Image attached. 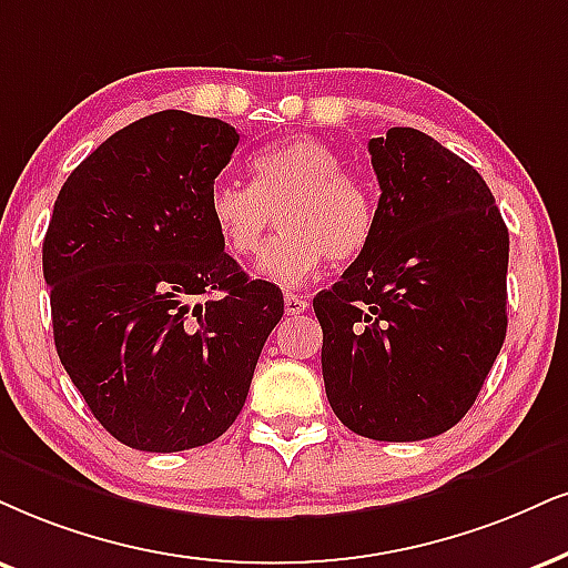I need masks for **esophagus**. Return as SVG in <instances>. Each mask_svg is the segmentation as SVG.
<instances>
[{
  "label": "esophagus",
  "instance_id": "34e87169",
  "mask_svg": "<svg viewBox=\"0 0 568 568\" xmlns=\"http://www.w3.org/2000/svg\"><path fill=\"white\" fill-rule=\"evenodd\" d=\"M307 307H311V303H307L305 297L292 295V292H286V295H284V311H286V316H300V313H305Z\"/></svg>",
  "mask_w": 568,
  "mask_h": 568
}]
</instances>
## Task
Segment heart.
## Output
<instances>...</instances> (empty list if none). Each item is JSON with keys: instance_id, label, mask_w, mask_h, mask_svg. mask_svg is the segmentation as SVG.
<instances>
[{"instance_id": "1", "label": "heart", "mask_w": 568, "mask_h": 568, "mask_svg": "<svg viewBox=\"0 0 568 568\" xmlns=\"http://www.w3.org/2000/svg\"><path fill=\"white\" fill-rule=\"evenodd\" d=\"M252 186L215 181L207 219L223 247L236 257L261 250L273 226L282 234L263 250L257 273L273 284L307 282L326 257L353 261L374 229V202L358 179L342 171V158L316 136H292L250 160Z\"/></svg>"}]
</instances>
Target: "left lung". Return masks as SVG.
Returning a JSON list of instances; mask_svg holds the SVG:
<instances>
[{"mask_svg": "<svg viewBox=\"0 0 568 568\" xmlns=\"http://www.w3.org/2000/svg\"><path fill=\"white\" fill-rule=\"evenodd\" d=\"M379 181L358 261L313 300L326 397L349 432L437 437L477 400L506 339L508 229L485 179L437 139L368 142Z\"/></svg>", "mask_w": 568, "mask_h": 568, "instance_id": "left-lung-1", "label": "left lung"}]
</instances>
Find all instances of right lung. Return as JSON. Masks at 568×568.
<instances>
[{"mask_svg": "<svg viewBox=\"0 0 568 568\" xmlns=\"http://www.w3.org/2000/svg\"><path fill=\"white\" fill-rule=\"evenodd\" d=\"M234 125L163 110L115 131L70 173L44 250L54 347L118 443L176 453L219 439L284 316L207 219Z\"/></svg>", "mask_w": 568, "mask_h": 568, "instance_id": "1", "label": "right lung"}]
</instances>
